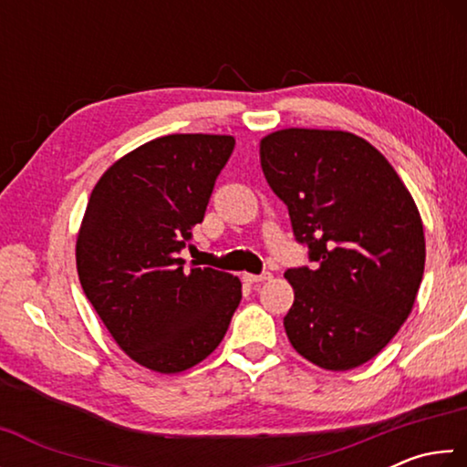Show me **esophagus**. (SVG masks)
<instances>
[{"label": "esophagus", "mask_w": 467, "mask_h": 467, "mask_svg": "<svg viewBox=\"0 0 467 467\" xmlns=\"http://www.w3.org/2000/svg\"><path fill=\"white\" fill-rule=\"evenodd\" d=\"M272 274L270 272H264V274H243V282L247 284H259V282H265L270 280Z\"/></svg>", "instance_id": "obj_1"}]
</instances>
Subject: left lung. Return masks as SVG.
Returning <instances> with one entry per match:
<instances>
[{"label": "left lung", "mask_w": 467, "mask_h": 467, "mask_svg": "<svg viewBox=\"0 0 467 467\" xmlns=\"http://www.w3.org/2000/svg\"><path fill=\"white\" fill-rule=\"evenodd\" d=\"M259 158L313 264L284 274L295 288L284 317L292 348L327 370L365 365L398 334L422 282L424 228L412 195L350 131H274Z\"/></svg>", "instance_id": "1"}]
</instances>
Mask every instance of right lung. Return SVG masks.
I'll list each match as a JSON object with an SVG mask.
<instances>
[{"instance_id": "1", "label": "right lung", "mask_w": 467, "mask_h": 467, "mask_svg": "<svg viewBox=\"0 0 467 467\" xmlns=\"http://www.w3.org/2000/svg\"><path fill=\"white\" fill-rule=\"evenodd\" d=\"M233 136L172 133L131 150L94 185L76 241L86 298L138 365L181 373L223 342L241 280L214 267L183 270Z\"/></svg>"}]
</instances>
